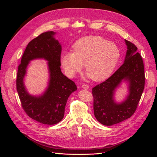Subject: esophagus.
Returning a JSON list of instances; mask_svg holds the SVG:
<instances>
[{
    "instance_id": "esophagus-1",
    "label": "esophagus",
    "mask_w": 157,
    "mask_h": 157,
    "mask_svg": "<svg viewBox=\"0 0 157 157\" xmlns=\"http://www.w3.org/2000/svg\"><path fill=\"white\" fill-rule=\"evenodd\" d=\"M82 87L84 89H85V90H88V89H89V88H90L89 85H88V84H83L82 86Z\"/></svg>"
}]
</instances>
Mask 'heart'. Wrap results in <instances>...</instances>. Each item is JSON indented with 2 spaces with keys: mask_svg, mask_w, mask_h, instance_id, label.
<instances>
[{
  "mask_svg": "<svg viewBox=\"0 0 157 157\" xmlns=\"http://www.w3.org/2000/svg\"><path fill=\"white\" fill-rule=\"evenodd\" d=\"M73 52L61 55V63L68 77H73L82 71L95 81H101L110 76L119 61L121 51L113 42L100 36H88L75 42Z\"/></svg>",
  "mask_w": 157,
  "mask_h": 157,
  "instance_id": "obj_1",
  "label": "heart"
}]
</instances>
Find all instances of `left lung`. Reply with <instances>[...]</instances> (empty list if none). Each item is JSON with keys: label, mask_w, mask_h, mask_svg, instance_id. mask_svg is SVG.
I'll return each instance as SVG.
<instances>
[{"label": "left lung", "mask_w": 157, "mask_h": 157, "mask_svg": "<svg viewBox=\"0 0 157 157\" xmlns=\"http://www.w3.org/2000/svg\"><path fill=\"white\" fill-rule=\"evenodd\" d=\"M127 52L124 62L105 81L92 88L94 112L103 125L112 126L130 118L135 113L145 86L144 65L137 48L125 40ZM122 80L129 84V94L121 104L113 99L115 89Z\"/></svg>", "instance_id": "left-lung-1"}]
</instances>
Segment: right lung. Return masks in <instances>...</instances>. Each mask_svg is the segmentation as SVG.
Listing matches in <instances>:
<instances>
[{"label": "right lung", "instance_id": "obj_1", "mask_svg": "<svg viewBox=\"0 0 157 157\" xmlns=\"http://www.w3.org/2000/svg\"><path fill=\"white\" fill-rule=\"evenodd\" d=\"M55 34L54 31H47L29 42L18 66L16 79L17 91L23 110L32 119L48 125L56 124L63 119L68 98L77 90L73 80L61 73V46L54 37ZM35 59L49 61V86L40 97L30 95L23 82L28 64Z\"/></svg>", "mask_w": 157, "mask_h": 157}]
</instances>
